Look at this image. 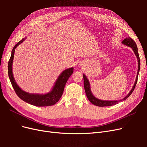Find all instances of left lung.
I'll return each mask as SVG.
<instances>
[{
  "label": "left lung",
  "instance_id": "1",
  "mask_svg": "<svg viewBox=\"0 0 147 147\" xmlns=\"http://www.w3.org/2000/svg\"><path fill=\"white\" fill-rule=\"evenodd\" d=\"M121 43L123 44H124V45L131 47L133 51L134 52L136 56L137 57V59L138 61V70H137V77H136V82H135L134 86H133L131 91L129 92V94L125 97H124L123 99H122L121 100H100V99L96 98V97H94V95L92 94L91 88H90V82H89L86 75L83 74V81H84V90H85L86 96L88 97V100H90L92 104H94L96 106H99V107L112 106V105L118 104L119 102H122V101L125 100L126 99H127V97L132 94L133 91H134V90L136 86V84L137 82V79H138V75H139L140 67V57H139V52H138V48H137V45H136V42L129 37H126L125 39H124Z\"/></svg>",
  "mask_w": 147,
  "mask_h": 147
}]
</instances>
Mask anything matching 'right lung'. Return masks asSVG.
Wrapping results in <instances>:
<instances>
[{
    "label": "right lung",
    "mask_w": 147,
    "mask_h": 147,
    "mask_svg": "<svg viewBox=\"0 0 147 147\" xmlns=\"http://www.w3.org/2000/svg\"><path fill=\"white\" fill-rule=\"evenodd\" d=\"M26 37L23 38L19 42H18L15 47H13L11 51V54L8 64V73L10 80L12 84V86L14 89L16 94L21 99L27 102L28 104L37 107H46L55 105L56 102L59 101L64 90V87L67 81L74 72V68L71 67L65 69L62 72L56 81L55 85L52 88V90L45 94H30V93L25 92L16 83L14 77H13L12 65L13 61L14 58V55L16 48L21 44L24 40Z\"/></svg>",
    "instance_id": "add662e5"
}]
</instances>
